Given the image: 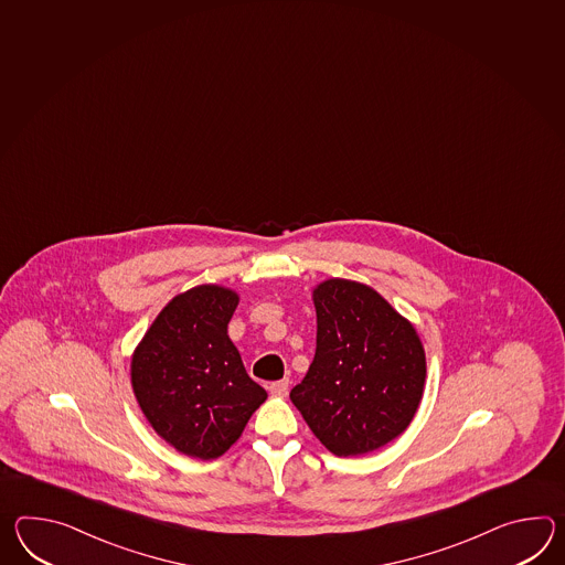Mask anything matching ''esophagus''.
<instances>
[{
	"label": "esophagus",
	"mask_w": 565,
	"mask_h": 565,
	"mask_svg": "<svg viewBox=\"0 0 565 565\" xmlns=\"http://www.w3.org/2000/svg\"><path fill=\"white\" fill-rule=\"evenodd\" d=\"M288 379H281V381H274V383L269 385V393H271L274 397H286V395H288Z\"/></svg>",
	"instance_id": "obj_1"
}]
</instances>
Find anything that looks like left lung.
Instances as JSON below:
<instances>
[{
    "instance_id": "left-lung-1",
    "label": "left lung",
    "mask_w": 565,
    "mask_h": 565,
    "mask_svg": "<svg viewBox=\"0 0 565 565\" xmlns=\"http://www.w3.org/2000/svg\"><path fill=\"white\" fill-rule=\"evenodd\" d=\"M316 354L289 399L337 456H361L402 436L422 403L426 352L414 324L351 279L313 288Z\"/></svg>"
}]
</instances>
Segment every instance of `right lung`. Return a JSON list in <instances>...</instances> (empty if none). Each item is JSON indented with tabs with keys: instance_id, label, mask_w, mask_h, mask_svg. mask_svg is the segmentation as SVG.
Wrapping results in <instances>:
<instances>
[{
	"instance_id": "1",
	"label": "right lung",
	"mask_w": 565,
	"mask_h": 565,
	"mask_svg": "<svg viewBox=\"0 0 565 565\" xmlns=\"http://www.w3.org/2000/svg\"><path fill=\"white\" fill-rule=\"evenodd\" d=\"M237 303L233 289L214 284L178 294L131 356V387L146 419L192 458L223 456L267 399L226 334Z\"/></svg>"
}]
</instances>
